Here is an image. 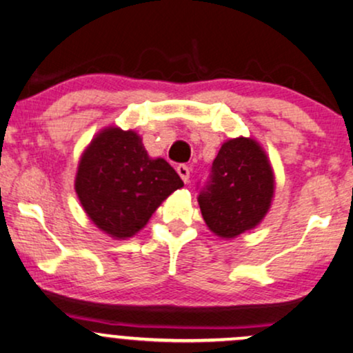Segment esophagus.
Wrapping results in <instances>:
<instances>
[{
  "label": "esophagus",
  "instance_id": "esophagus-1",
  "mask_svg": "<svg viewBox=\"0 0 353 353\" xmlns=\"http://www.w3.org/2000/svg\"><path fill=\"white\" fill-rule=\"evenodd\" d=\"M176 171H177V174H179L181 176V179L185 182H189V177H190V169H189V166H185V164H179V166L176 168Z\"/></svg>",
  "mask_w": 353,
  "mask_h": 353
}]
</instances>
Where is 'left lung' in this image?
<instances>
[{"label": "left lung", "instance_id": "left-lung-1", "mask_svg": "<svg viewBox=\"0 0 353 353\" xmlns=\"http://www.w3.org/2000/svg\"><path fill=\"white\" fill-rule=\"evenodd\" d=\"M274 194L275 174L265 150L251 137H238L221 145L199 205L213 234L234 239L261 225Z\"/></svg>", "mask_w": 353, "mask_h": 353}]
</instances>
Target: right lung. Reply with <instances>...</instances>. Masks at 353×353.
<instances>
[{"label":"right lung","instance_id":"right-lung-1","mask_svg":"<svg viewBox=\"0 0 353 353\" xmlns=\"http://www.w3.org/2000/svg\"><path fill=\"white\" fill-rule=\"evenodd\" d=\"M184 182L166 159L151 158L133 130L105 127L79 158L74 190L86 215L114 239L143 230Z\"/></svg>","mask_w":353,"mask_h":353}]
</instances>
